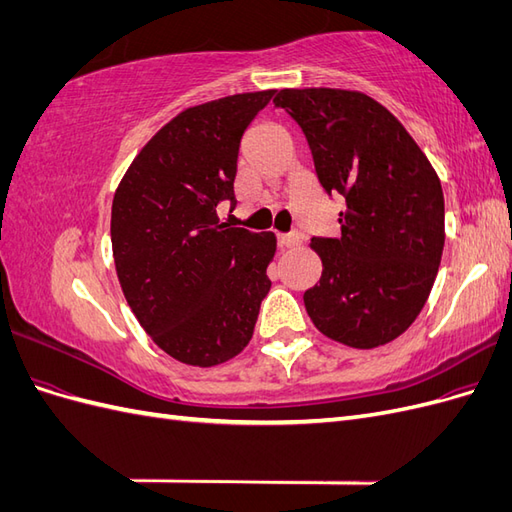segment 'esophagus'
Segmentation results:
<instances>
[{"mask_svg": "<svg viewBox=\"0 0 512 512\" xmlns=\"http://www.w3.org/2000/svg\"><path fill=\"white\" fill-rule=\"evenodd\" d=\"M280 245L282 247H297L301 245V237L297 232H288V235H280Z\"/></svg>", "mask_w": 512, "mask_h": 512, "instance_id": "esophagus-1", "label": "esophagus"}]
</instances>
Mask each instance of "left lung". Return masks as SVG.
Here are the masks:
<instances>
[{
	"instance_id": "1",
	"label": "left lung",
	"mask_w": 512,
	"mask_h": 512,
	"mask_svg": "<svg viewBox=\"0 0 512 512\" xmlns=\"http://www.w3.org/2000/svg\"><path fill=\"white\" fill-rule=\"evenodd\" d=\"M318 181L346 196L342 237L312 239L320 282L303 294L316 329L350 348L393 342L421 314L444 250L442 183L389 108L354 89H280Z\"/></svg>"
}]
</instances>
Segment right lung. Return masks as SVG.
I'll return each instance as SVG.
<instances>
[{"label": "right lung", "instance_id": "obj_1", "mask_svg": "<svg viewBox=\"0 0 512 512\" xmlns=\"http://www.w3.org/2000/svg\"><path fill=\"white\" fill-rule=\"evenodd\" d=\"M275 89L185 108L138 151L111 213L115 269L141 327L179 363L213 367L250 344L277 250L273 232L228 228L239 145Z\"/></svg>", "mask_w": 512, "mask_h": 512}]
</instances>
